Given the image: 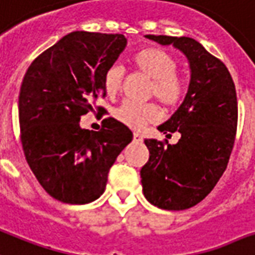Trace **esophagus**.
Returning <instances> with one entry per match:
<instances>
[{
	"label": "esophagus",
	"instance_id": "esophagus-1",
	"mask_svg": "<svg viewBox=\"0 0 255 255\" xmlns=\"http://www.w3.org/2000/svg\"><path fill=\"white\" fill-rule=\"evenodd\" d=\"M133 141L140 143V141H143V136H141L140 133H137V132H133Z\"/></svg>",
	"mask_w": 255,
	"mask_h": 255
}]
</instances>
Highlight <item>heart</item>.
<instances>
[{"instance_id": "heart-1", "label": "heart", "mask_w": 255, "mask_h": 255, "mask_svg": "<svg viewBox=\"0 0 255 255\" xmlns=\"http://www.w3.org/2000/svg\"><path fill=\"white\" fill-rule=\"evenodd\" d=\"M132 68L145 77L151 79L149 95L159 102L164 110L178 107L186 95V81L176 73V60L168 52L159 48H145L131 57ZM123 69L112 65L104 73V91L110 99H115L123 84ZM116 119L131 128H141L147 123L156 122L160 118L158 107L152 103L137 104L126 102L115 112Z\"/></svg>"}]
</instances>
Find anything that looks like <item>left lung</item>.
<instances>
[{
    "mask_svg": "<svg viewBox=\"0 0 255 255\" xmlns=\"http://www.w3.org/2000/svg\"><path fill=\"white\" fill-rule=\"evenodd\" d=\"M145 37L182 50L191 80L183 103L158 127L167 137L179 132V141L144 140L149 159L140 170L143 194L159 209L186 210L205 199L226 170L238 123L236 85L226 65L194 38Z\"/></svg>",
    "mask_w": 255,
    "mask_h": 255,
    "instance_id": "1",
    "label": "left lung"
}]
</instances>
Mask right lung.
Here are the masks:
<instances>
[{"label":"right lung","mask_w":255,"mask_h":255,"mask_svg":"<svg viewBox=\"0 0 255 255\" xmlns=\"http://www.w3.org/2000/svg\"><path fill=\"white\" fill-rule=\"evenodd\" d=\"M127 45L123 34L72 32L29 65L18 96L19 136L30 170L50 197L85 205L106 190L108 172L132 131L107 118L100 131L80 118L106 96L104 73Z\"/></svg>","instance_id":"obj_1"}]
</instances>
